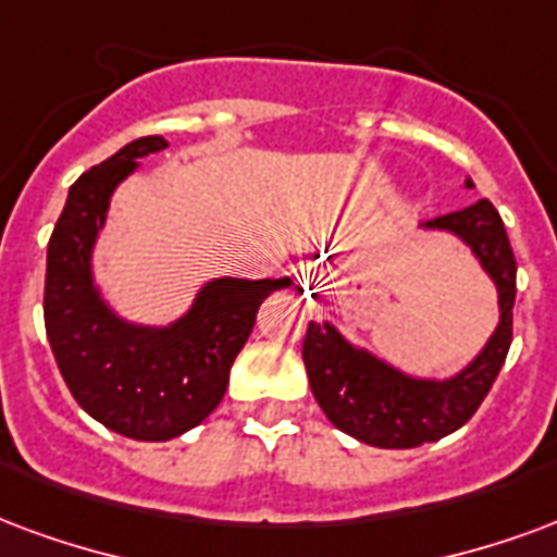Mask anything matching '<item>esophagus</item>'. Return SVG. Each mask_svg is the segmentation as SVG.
Returning <instances> with one entry per match:
<instances>
[{
	"label": "esophagus",
	"instance_id": "1",
	"mask_svg": "<svg viewBox=\"0 0 557 557\" xmlns=\"http://www.w3.org/2000/svg\"><path fill=\"white\" fill-rule=\"evenodd\" d=\"M333 289V283L327 280V274H307V295L312 298H327Z\"/></svg>",
	"mask_w": 557,
	"mask_h": 557
}]
</instances>
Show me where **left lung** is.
<instances>
[{
	"label": "left lung",
	"mask_w": 557,
	"mask_h": 557,
	"mask_svg": "<svg viewBox=\"0 0 557 557\" xmlns=\"http://www.w3.org/2000/svg\"><path fill=\"white\" fill-rule=\"evenodd\" d=\"M467 188H475L472 180H467ZM422 226L446 230L469 245L496 283L498 324L467 369L446 381H428L410 377L374 354L362 351L327 321H310L304 336V366L310 374L312 395L333 425L366 446L416 448L467 425L508 357L517 259L496 206L481 197L467 209L425 221Z\"/></svg>",
	"instance_id": "1"
}]
</instances>
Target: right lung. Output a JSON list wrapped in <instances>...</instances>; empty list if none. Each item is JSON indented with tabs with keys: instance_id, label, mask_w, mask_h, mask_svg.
<instances>
[{
	"instance_id": "right-lung-1",
	"label": "right lung",
	"mask_w": 557,
	"mask_h": 557,
	"mask_svg": "<svg viewBox=\"0 0 557 557\" xmlns=\"http://www.w3.org/2000/svg\"><path fill=\"white\" fill-rule=\"evenodd\" d=\"M164 147L162 135L138 138L70 185L49 238L44 289L49 345L73 398L109 431L144 443L174 440L221 405L259 304L292 286L289 277L212 280L168 327L132 324L111 310L90 271L94 245L114 188L138 159Z\"/></svg>"
}]
</instances>
